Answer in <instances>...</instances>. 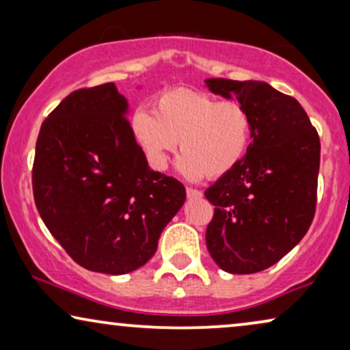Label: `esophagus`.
I'll return each mask as SVG.
<instances>
[{
    "mask_svg": "<svg viewBox=\"0 0 350 350\" xmlns=\"http://www.w3.org/2000/svg\"><path fill=\"white\" fill-rule=\"evenodd\" d=\"M186 194H188V198H194V199L202 198V191L194 189V188H186Z\"/></svg>",
    "mask_w": 350,
    "mask_h": 350,
    "instance_id": "34e87169",
    "label": "esophagus"
}]
</instances>
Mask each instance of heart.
Instances as JSON below:
<instances>
[{"label":"heart","mask_w":350,"mask_h":350,"mask_svg":"<svg viewBox=\"0 0 350 350\" xmlns=\"http://www.w3.org/2000/svg\"><path fill=\"white\" fill-rule=\"evenodd\" d=\"M132 132L156 169H165L180 142V172L186 178H219L245 157L253 119L239 100H218L204 90L175 88L157 95L152 113L138 109L133 114Z\"/></svg>","instance_id":"b5f03b06"}]
</instances>
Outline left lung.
I'll return each instance as SVG.
<instances>
[{
    "mask_svg": "<svg viewBox=\"0 0 350 350\" xmlns=\"http://www.w3.org/2000/svg\"><path fill=\"white\" fill-rule=\"evenodd\" d=\"M253 119V140L232 172L205 191L215 205L205 232L223 271L253 274L282 260L312 223L317 205L320 138L298 100L260 81L207 79Z\"/></svg>",
    "mask_w": 350,
    "mask_h": 350,
    "instance_id": "1",
    "label": "left lung"
}]
</instances>
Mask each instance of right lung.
Segmentation results:
<instances>
[{
	"mask_svg": "<svg viewBox=\"0 0 350 350\" xmlns=\"http://www.w3.org/2000/svg\"><path fill=\"white\" fill-rule=\"evenodd\" d=\"M126 111L113 83L71 92L41 124L31 170L55 241L79 266L113 275L154 255L186 199L183 183L148 167Z\"/></svg>",
	"mask_w": 350,
	"mask_h": 350,
	"instance_id": "1",
	"label": "right lung"
}]
</instances>
